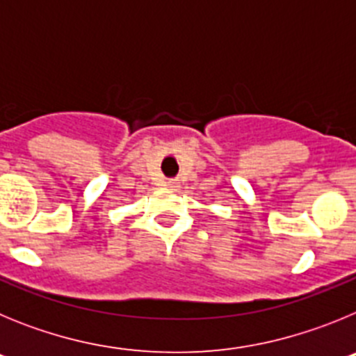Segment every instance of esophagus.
Returning a JSON list of instances; mask_svg holds the SVG:
<instances>
[{
  "mask_svg": "<svg viewBox=\"0 0 356 356\" xmlns=\"http://www.w3.org/2000/svg\"><path fill=\"white\" fill-rule=\"evenodd\" d=\"M165 185H168L169 188H176V187H178V181H176V180H168V181H165Z\"/></svg>",
  "mask_w": 356,
  "mask_h": 356,
  "instance_id": "esophagus-1",
  "label": "esophagus"
}]
</instances>
